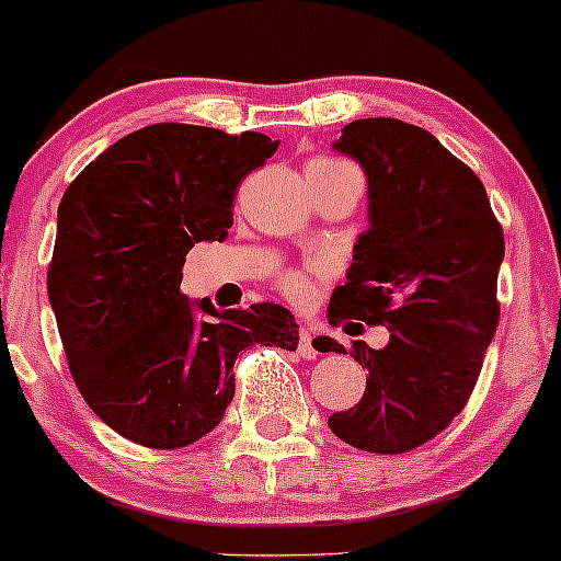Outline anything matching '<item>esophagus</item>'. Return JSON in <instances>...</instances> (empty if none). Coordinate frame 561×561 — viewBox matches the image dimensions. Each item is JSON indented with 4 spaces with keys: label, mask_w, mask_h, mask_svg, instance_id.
Here are the masks:
<instances>
[{
    "label": "esophagus",
    "mask_w": 561,
    "mask_h": 561,
    "mask_svg": "<svg viewBox=\"0 0 561 561\" xmlns=\"http://www.w3.org/2000/svg\"><path fill=\"white\" fill-rule=\"evenodd\" d=\"M313 337H311V332L309 330H300V337H298V354L304 356V359H317L319 356V351L313 348Z\"/></svg>",
    "instance_id": "obj_1"
}]
</instances>
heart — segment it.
<instances>
[{
  "instance_id": "heart-1",
  "label": "heart",
  "mask_w": 561,
  "mask_h": 561,
  "mask_svg": "<svg viewBox=\"0 0 561 561\" xmlns=\"http://www.w3.org/2000/svg\"><path fill=\"white\" fill-rule=\"evenodd\" d=\"M309 168L343 170V168H348V164L346 162H337V159H313ZM313 271H317V268L287 271V274L279 279L282 293H285L290 300H295V304H306V300H309L311 295H313V279H311Z\"/></svg>"
}]
</instances>
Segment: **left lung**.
Masks as SVG:
<instances>
[{
  "label": "left lung",
  "instance_id": "obj_1",
  "mask_svg": "<svg viewBox=\"0 0 561 561\" xmlns=\"http://www.w3.org/2000/svg\"><path fill=\"white\" fill-rule=\"evenodd\" d=\"M335 149L365 170L370 229L328 317L383 324L391 337L378 351L354 343L370 373L365 397L328 423L351 447L399 455L434 439L469 402L501 317L506 244L482 181L423 127L356 119ZM319 351L346 354L332 337H319Z\"/></svg>",
  "mask_w": 561,
  "mask_h": 561
}]
</instances>
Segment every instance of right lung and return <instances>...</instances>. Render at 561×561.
<instances>
[{
  "mask_svg": "<svg viewBox=\"0 0 561 561\" xmlns=\"http://www.w3.org/2000/svg\"><path fill=\"white\" fill-rule=\"evenodd\" d=\"M279 149L263 133L149 125L108 146L58 207L47 293L79 393L106 426L175 450L224 421L252 343L295 351L276 304L215 311L181 293L196 242L226 239L239 183Z\"/></svg>",
  "mask_w": 561,
  "mask_h": 561,
  "instance_id": "add662e5",
  "label": "right lung"
}]
</instances>
